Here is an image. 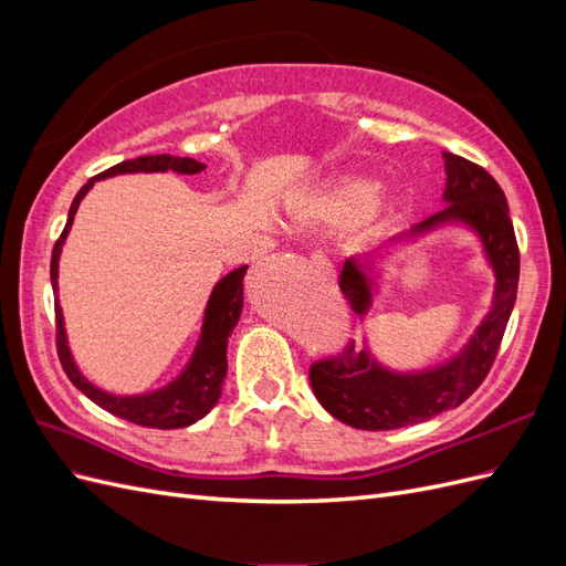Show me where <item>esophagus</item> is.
Instances as JSON below:
<instances>
[{
	"mask_svg": "<svg viewBox=\"0 0 566 566\" xmlns=\"http://www.w3.org/2000/svg\"><path fill=\"white\" fill-rule=\"evenodd\" d=\"M310 264H312V269H316V271H321V273H333V264H331L328 260H325L323 254H314Z\"/></svg>",
	"mask_w": 566,
	"mask_h": 566,
	"instance_id": "esophagus-1",
	"label": "esophagus"
}]
</instances>
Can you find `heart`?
<instances>
[{
	"instance_id": "b5f03b06",
	"label": "heart",
	"mask_w": 566,
	"mask_h": 566,
	"mask_svg": "<svg viewBox=\"0 0 566 566\" xmlns=\"http://www.w3.org/2000/svg\"><path fill=\"white\" fill-rule=\"evenodd\" d=\"M382 184L366 175H335L297 193L287 205L293 224L349 227L378 208ZM378 214V212H375Z\"/></svg>"
}]
</instances>
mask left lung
<instances>
[{"label": "left lung", "instance_id": "left-lung-1", "mask_svg": "<svg viewBox=\"0 0 566 566\" xmlns=\"http://www.w3.org/2000/svg\"><path fill=\"white\" fill-rule=\"evenodd\" d=\"M443 167L447 184L441 210L410 231L391 238L380 250L349 256L342 269L339 287L358 318L366 321L375 300L382 295V262L389 254L418 245L424 238L447 229H462L476 238L484 262L493 271L491 306L465 345L434 366L416 370L391 368L375 356L366 337L361 352L352 345L339 356L314 364L310 382L318 403L333 418L356 430H397L460 406L486 378L510 314L515 310L520 250L505 193L484 167L453 153H443Z\"/></svg>", "mask_w": 566, "mask_h": 566}]
</instances>
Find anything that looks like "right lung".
<instances>
[{"instance_id":"right-lung-1","label":"right lung","mask_w":566,"mask_h":566,"mask_svg":"<svg viewBox=\"0 0 566 566\" xmlns=\"http://www.w3.org/2000/svg\"><path fill=\"white\" fill-rule=\"evenodd\" d=\"M202 169H205V163H198L193 158L167 156V153L165 156H142L134 160H125L106 169V172H101L98 177L90 179L80 188L71 205V212H67L65 229L54 245V252H51V287H54V295H56L59 358L65 375L84 394V397L92 399L104 410H108V413L134 424L153 427V430H179V427H188L208 416L217 406L221 397V385H224L227 368H229L227 364L229 337L235 328L238 318L243 314V279L248 273V266H238L231 273H227L224 279L214 283L210 300L205 304L196 347L191 356H188L184 368L175 375L172 380L150 391L115 394L94 385L87 375L80 370L75 356L71 352V345H67L65 318L59 302V262H61L65 238L73 229L80 202L92 191V186L96 181L117 177V175H153V172L198 175Z\"/></svg>"}]
</instances>
